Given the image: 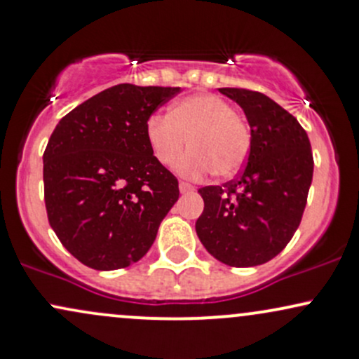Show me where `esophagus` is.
Returning <instances> with one entry per match:
<instances>
[{"mask_svg":"<svg viewBox=\"0 0 359 359\" xmlns=\"http://www.w3.org/2000/svg\"><path fill=\"white\" fill-rule=\"evenodd\" d=\"M195 187L194 184L187 183V181H180V191L181 194H190V191H194Z\"/></svg>","mask_w":359,"mask_h":359,"instance_id":"1","label":"esophagus"}]
</instances>
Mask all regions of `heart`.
<instances>
[{
	"mask_svg": "<svg viewBox=\"0 0 359 359\" xmlns=\"http://www.w3.org/2000/svg\"><path fill=\"white\" fill-rule=\"evenodd\" d=\"M145 137L154 159L171 168L184 147L178 172L202 178L214 172L231 178L245 165L252 149V130L233 104L214 94H194L172 104L165 114H152L145 123Z\"/></svg>",
	"mask_w": 359,
	"mask_h": 359,
	"instance_id": "heart-1",
	"label": "heart"
}]
</instances>
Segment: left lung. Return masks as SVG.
Segmentation results:
<instances>
[{"label": "left lung", "mask_w": 359, "mask_h": 359, "mask_svg": "<svg viewBox=\"0 0 359 359\" xmlns=\"http://www.w3.org/2000/svg\"><path fill=\"white\" fill-rule=\"evenodd\" d=\"M245 111L252 130L248 161L236 180L203 187L196 234L229 267H255L279 255L302 222L313 178V154L298 119L248 88H219Z\"/></svg>", "instance_id": "1"}]
</instances>
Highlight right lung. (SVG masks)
Instances as JSON below:
<instances>
[{
  "mask_svg": "<svg viewBox=\"0 0 359 359\" xmlns=\"http://www.w3.org/2000/svg\"><path fill=\"white\" fill-rule=\"evenodd\" d=\"M178 92L119 83L61 118L49 138V224L87 267L114 271L140 260L178 200V180L154 159L145 137L147 119Z\"/></svg>",
  "mask_w": 359,
  "mask_h": 359,
  "instance_id": "right-lung-1",
  "label": "right lung"
}]
</instances>
